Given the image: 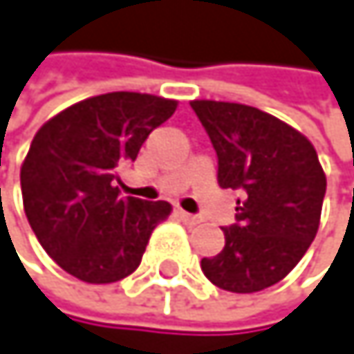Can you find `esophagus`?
<instances>
[{
  "instance_id": "1",
  "label": "esophagus",
  "mask_w": 354,
  "mask_h": 354,
  "mask_svg": "<svg viewBox=\"0 0 354 354\" xmlns=\"http://www.w3.org/2000/svg\"><path fill=\"white\" fill-rule=\"evenodd\" d=\"M178 216H180V218H183L187 224H193V226L201 222V218H199V216H195V214H189V212H183V209L178 212Z\"/></svg>"
}]
</instances>
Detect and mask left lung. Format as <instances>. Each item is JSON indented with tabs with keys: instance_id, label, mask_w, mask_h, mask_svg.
<instances>
[{
	"instance_id": "8db88e82",
	"label": "left lung",
	"mask_w": 354,
	"mask_h": 354,
	"mask_svg": "<svg viewBox=\"0 0 354 354\" xmlns=\"http://www.w3.org/2000/svg\"><path fill=\"white\" fill-rule=\"evenodd\" d=\"M216 155L218 185L239 189L235 224L224 248L201 260L220 290L252 294L281 281L313 243L325 197V174L306 136L260 109L193 100Z\"/></svg>"
}]
</instances>
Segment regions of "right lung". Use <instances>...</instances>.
<instances>
[{
    "mask_svg": "<svg viewBox=\"0 0 354 354\" xmlns=\"http://www.w3.org/2000/svg\"><path fill=\"white\" fill-rule=\"evenodd\" d=\"M176 100L111 92L73 104L35 134L20 167L24 214L48 256L86 283L132 274L167 201L121 197L119 167L138 157Z\"/></svg>",
    "mask_w": 354,
    "mask_h": 354,
    "instance_id": "obj_1",
    "label": "right lung"
}]
</instances>
